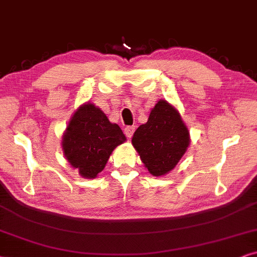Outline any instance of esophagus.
Returning a JSON list of instances; mask_svg holds the SVG:
<instances>
[{"label":"esophagus","mask_w":257,"mask_h":257,"mask_svg":"<svg viewBox=\"0 0 257 257\" xmlns=\"http://www.w3.org/2000/svg\"><path fill=\"white\" fill-rule=\"evenodd\" d=\"M135 133V126L134 125H128L124 128V134L126 138H132Z\"/></svg>","instance_id":"obj_1"}]
</instances>
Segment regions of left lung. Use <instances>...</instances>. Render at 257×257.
Here are the masks:
<instances>
[{"label":"left lung","mask_w":257,"mask_h":257,"mask_svg":"<svg viewBox=\"0 0 257 257\" xmlns=\"http://www.w3.org/2000/svg\"><path fill=\"white\" fill-rule=\"evenodd\" d=\"M190 138L180 112L166 100L152 109L148 121L136 129L132 143L146 168L162 176L175 168L187 152Z\"/></svg>","instance_id":"8db88e82"}]
</instances>
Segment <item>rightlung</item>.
<instances>
[{"label":"right lung","instance_id":"add662e5","mask_svg":"<svg viewBox=\"0 0 257 257\" xmlns=\"http://www.w3.org/2000/svg\"><path fill=\"white\" fill-rule=\"evenodd\" d=\"M125 140L121 128L88 102L71 116L62 138V149L68 162L81 176L95 179L104 169L112 150Z\"/></svg>","mask_w":257,"mask_h":257}]
</instances>
